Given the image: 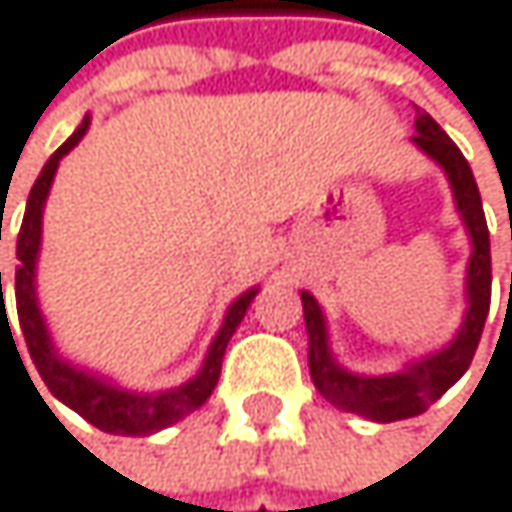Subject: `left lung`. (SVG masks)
I'll return each mask as SVG.
<instances>
[{
    "label": "left lung",
    "instance_id": "obj_1",
    "mask_svg": "<svg viewBox=\"0 0 512 512\" xmlns=\"http://www.w3.org/2000/svg\"><path fill=\"white\" fill-rule=\"evenodd\" d=\"M413 144L428 153L450 177L456 208L465 220V229L471 235V262H468V313L462 319L459 335L446 344L443 350L410 362L398 374H383V377H365L344 371L332 350H329V335H326V316L319 301L310 292H301L304 304V326H307V365L313 386L319 389L326 401L347 413H359L374 422H395V419H410L425 413L446 389H450L471 365L486 313L492 301V250H489V226L480 202V189L474 180V171L456 141L446 135L425 111L416 117V135Z\"/></svg>",
    "mask_w": 512,
    "mask_h": 512
}]
</instances>
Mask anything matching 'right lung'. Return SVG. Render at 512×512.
<instances>
[{
  "label": "right lung",
  "instance_id": "right-lung-1",
  "mask_svg": "<svg viewBox=\"0 0 512 512\" xmlns=\"http://www.w3.org/2000/svg\"><path fill=\"white\" fill-rule=\"evenodd\" d=\"M90 129V117H84V123L72 132V138L62 144L41 168L32 193L26 199V214H23V226L17 235V271H14V298H17V319H20V332L26 341V350L35 362V371L41 374L44 386L50 389V395H56L62 404H69L75 413H81L87 422H93L96 428L108 431V434H126V437H144L153 434L159 428L174 425L177 419H183L186 413L199 410L217 380H220V368H223V356H226V344L235 335V329L241 326V319L250 307V301L256 298V286L247 289L244 295H238L232 301V307L226 310L223 326L205 356L202 371L168 392H156V395H141V392H129L120 389L108 380H102L99 374L81 371L75 365H69L56 350L53 341L47 335L44 316L38 310V298H35V262H38V247H41V214H44V202L50 193L53 174L59 168V159L66 156ZM0 295H2V271H0ZM8 319L5 313V298H2L0 310V329ZM11 335V326H8ZM14 341V335H11ZM17 350V347H14ZM26 368V365H23Z\"/></svg>",
  "mask_w": 512,
  "mask_h": 512
}]
</instances>
